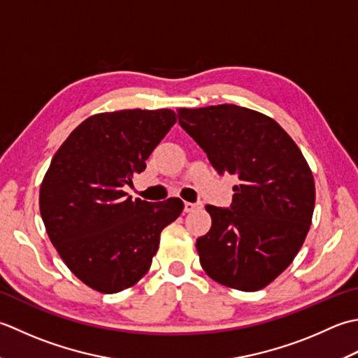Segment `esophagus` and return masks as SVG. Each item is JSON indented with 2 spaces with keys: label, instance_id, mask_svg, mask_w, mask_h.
Wrapping results in <instances>:
<instances>
[{
  "label": "esophagus",
  "instance_id": "1",
  "mask_svg": "<svg viewBox=\"0 0 358 358\" xmlns=\"http://www.w3.org/2000/svg\"><path fill=\"white\" fill-rule=\"evenodd\" d=\"M199 207H201L199 202H185L184 203V211L189 213V211H194L196 208H199Z\"/></svg>",
  "mask_w": 358,
  "mask_h": 358
}]
</instances>
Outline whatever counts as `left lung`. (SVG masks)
Segmentation results:
<instances>
[{
  "instance_id": "1",
  "label": "left lung",
  "mask_w": 358,
  "mask_h": 358,
  "mask_svg": "<svg viewBox=\"0 0 358 358\" xmlns=\"http://www.w3.org/2000/svg\"><path fill=\"white\" fill-rule=\"evenodd\" d=\"M178 113L213 169L241 180L230 208L206 207L211 227L196 241L202 268L231 289L268 286L294 261L312 224L315 182L301 150L272 117L249 108Z\"/></svg>"
}]
</instances>
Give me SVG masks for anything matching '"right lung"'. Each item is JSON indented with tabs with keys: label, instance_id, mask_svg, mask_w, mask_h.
I'll list each match as a JSON object with an SVG mask.
<instances>
[{
	"label": "right lung",
	"instance_id": "obj_1",
	"mask_svg": "<svg viewBox=\"0 0 358 358\" xmlns=\"http://www.w3.org/2000/svg\"><path fill=\"white\" fill-rule=\"evenodd\" d=\"M176 120L165 108L94 114L54 155L40 213L60 258L87 287L115 294L141 281L160 231L184 210L179 198L151 203L123 192Z\"/></svg>",
	"mask_w": 358,
	"mask_h": 358
}]
</instances>
